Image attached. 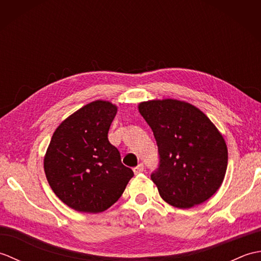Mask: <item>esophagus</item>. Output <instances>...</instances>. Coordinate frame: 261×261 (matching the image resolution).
Here are the masks:
<instances>
[{
	"instance_id": "1",
	"label": "esophagus",
	"mask_w": 261,
	"mask_h": 261,
	"mask_svg": "<svg viewBox=\"0 0 261 261\" xmlns=\"http://www.w3.org/2000/svg\"><path fill=\"white\" fill-rule=\"evenodd\" d=\"M143 171V165L142 164H139L137 166V167H135L134 168V173L136 174V175H138V174H141Z\"/></svg>"
}]
</instances>
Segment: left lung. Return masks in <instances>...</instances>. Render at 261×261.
<instances>
[{
  "instance_id": "left-lung-1",
  "label": "left lung",
  "mask_w": 261,
  "mask_h": 261,
  "mask_svg": "<svg viewBox=\"0 0 261 261\" xmlns=\"http://www.w3.org/2000/svg\"><path fill=\"white\" fill-rule=\"evenodd\" d=\"M153 132L159 166L151 174L160 196L178 208L206 201L219 190L228 167V148L206 115L178 99L138 105Z\"/></svg>"
}]
</instances>
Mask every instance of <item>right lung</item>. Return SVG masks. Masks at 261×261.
Wrapping results in <instances>:
<instances>
[{
	"instance_id": "right-lung-1",
	"label": "right lung",
	"mask_w": 261,
	"mask_h": 261,
	"mask_svg": "<svg viewBox=\"0 0 261 261\" xmlns=\"http://www.w3.org/2000/svg\"><path fill=\"white\" fill-rule=\"evenodd\" d=\"M116 111L108 101L88 103L59 124L49 143L43 159L47 180L60 201L79 212L108 210L134 177L108 139Z\"/></svg>"
}]
</instances>
